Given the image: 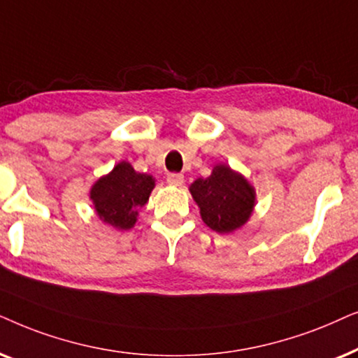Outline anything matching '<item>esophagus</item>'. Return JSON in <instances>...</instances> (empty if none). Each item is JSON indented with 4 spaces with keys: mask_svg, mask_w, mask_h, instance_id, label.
<instances>
[{
    "mask_svg": "<svg viewBox=\"0 0 358 358\" xmlns=\"http://www.w3.org/2000/svg\"><path fill=\"white\" fill-rule=\"evenodd\" d=\"M166 182H169L171 187H182L185 182V176L182 173H169L166 175Z\"/></svg>",
    "mask_w": 358,
    "mask_h": 358,
    "instance_id": "34e87169",
    "label": "esophagus"
}]
</instances>
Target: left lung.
I'll return each instance as SVG.
<instances>
[{"label":"left lung","instance_id":"1","mask_svg":"<svg viewBox=\"0 0 358 358\" xmlns=\"http://www.w3.org/2000/svg\"><path fill=\"white\" fill-rule=\"evenodd\" d=\"M189 193L208 227L229 234L249 221L255 206V189L241 173L219 164L208 178L194 180Z\"/></svg>","mask_w":358,"mask_h":358}]
</instances>
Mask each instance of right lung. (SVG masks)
I'll return each mask as SVG.
<instances>
[{
	"mask_svg": "<svg viewBox=\"0 0 358 358\" xmlns=\"http://www.w3.org/2000/svg\"><path fill=\"white\" fill-rule=\"evenodd\" d=\"M155 178L139 173L129 162H119L108 175L101 176L90 189V199L103 222L127 231L134 227L139 208L149 201Z\"/></svg>",
	"mask_w": 358,
	"mask_h": 358,
	"instance_id": "1",
	"label": "right lung"
}]
</instances>
